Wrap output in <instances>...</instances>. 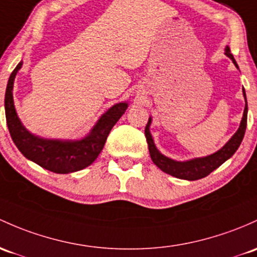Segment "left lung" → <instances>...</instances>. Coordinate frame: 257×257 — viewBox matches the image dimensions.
<instances>
[{
    "label": "left lung",
    "mask_w": 257,
    "mask_h": 257,
    "mask_svg": "<svg viewBox=\"0 0 257 257\" xmlns=\"http://www.w3.org/2000/svg\"><path fill=\"white\" fill-rule=\"evenodd\" d=\"M225 55L228 57H230L233 60L234 65L238 67L235 60H234V56L231 55L230 49H225ZM242 93H244L245 101H246V95H245V90L242 88ZM246 121H247V103L245 104L244 109V115H242L241 122H240V127L238 131L235 132L233 137L229 140V142L222 150L216 152L214 154H211V156L205 157V158H197L192 159V161L189 162H175L173 159L167 158L163 154L158 152L153 143V139H152L150 134V125H151V118L148 120L147 125H146L145 128V135L146 139H147L148 143V150H150L151 158L153 161L154 164L162 169L163 172L170 174V175L175 176V178L184 179V180H198V179H202L205 176L209 175L214 169H217L218 167L223 164L227 159L230 158L234 153H235L236 150L239 148L240 143H241L242 139H244L245 130H246Z\"/></svg>",
    "instance_id": "obj_1"
}]
</instances>
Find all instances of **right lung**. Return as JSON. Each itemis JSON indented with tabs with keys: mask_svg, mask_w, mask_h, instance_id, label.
I'll list each match as a JSON object with an SVG mask.
<instances>
[{
	"mask_svg": "<svg viewBox=\"0 0 257 257\" xmlns=\"http://www.w3.org/2000/svg\"><path fill=\"white\" fill-rule=\"evenodd\" d=\"M21 67L22 62H19L17 67L11 73L7 83L6 96H5L7 126L11 137L18 150L26 158L57 174L78 172L92 164L103 150L111 128L127 109V104L118 103L110 107L96 122L92 132L81 141L72 142V141L38 139L23 127L13 104V81Z\"/></svg>",
	"mask_w": 257,
	"mask_h": 257,
	"instance_id": "right-lung-1",
	"label": "right lung"
}]
</instances>
